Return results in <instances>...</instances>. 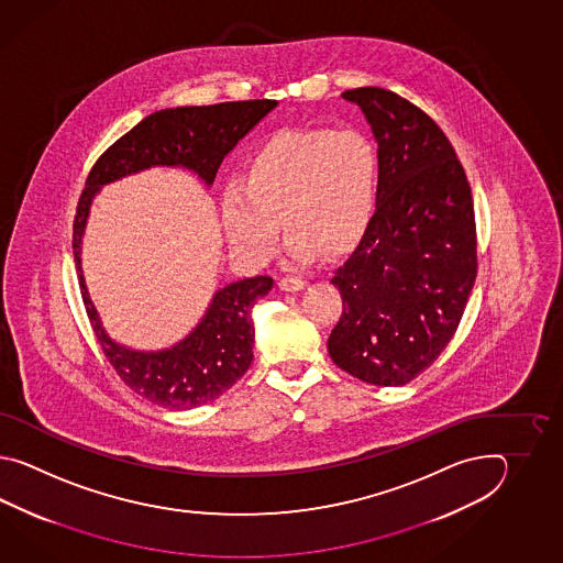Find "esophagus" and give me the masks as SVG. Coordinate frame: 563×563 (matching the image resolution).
Instances as JSON below:
<instances>
[{"mask_svg": "<svg viewBox=\"0 0 563 563\" xmlns=\"http://www.w3.org/2000/svg\"><path fill=\"white\" fill-rule=\"evenodd\" d=\"M279 287H282L284 291H298V289L306 287V282H303L301 277L286 276L279 279Z\"/></svg>", "mask_w": 563, "mask_h": 563, "instance_id": "1", "label": "esophagus"}]
</instances>
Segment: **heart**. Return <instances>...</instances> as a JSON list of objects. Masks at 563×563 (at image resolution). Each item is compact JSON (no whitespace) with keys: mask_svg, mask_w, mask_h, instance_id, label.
<instances>
[{"mask_svg":"<svg viewBox=\"0 0 563 563\" xmlns=\"http://www.w3.org/2000/svg\"><path fill=\"white\" fill-rule=\"evenodd\" d=\"M380 191V158L360 131L306 129L269 139L253 153L240 183L221 199L231 250L250 264L269 262L282 241L306 262L316 252L352 250L368 231Z\"/></svg>","mask_w":563,"mask_h":563,"instance_id":"heart-1","label":"heart"}]
</instances>
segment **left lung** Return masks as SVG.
<instances>
[{"instance_id": "left-lung-1", "label": "left lung", "mask_w": 563, "mask_h": 563, "mask_svg": "<svg viewBox=\"0 0 563 563\" xmlns=\"http://www.w3.org/2000/svg\"><path fill=\"white\" fill-rule=\"evenodd\" d=\"M356 102L378 141L380 191L371 228L332 284L342 313L328 338L335 366L374 386H402L455 335L477 277L473 195L434 120L393 90Z\"/></svg>"}]
</instances>
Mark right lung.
<instances>
[{
	"mask_svg": "<svg viewBox=\"0 0 563 563\" xmlns=\"http://www.w3.org/2000/svg\"><path fill=\"white\" fill-rule=\"evenodd\" d=\"M277 107V100H240L211 107L158 110L110 144L90 168L74 216L73 250L86 313L110 366L132 393L170 410L201 407L240 380L253 360L252 311L274 279L257 276L219 289L201 323L163 352H132L108 338L80 267V243L96 192L112 180L155 165L195 170L211 185L229 151Z\"/></svg>",
	"mask_w": 563,
	"mask_h": 563,
	"instance_id": "1",
	"label": "right lung"
}]
</instances>
